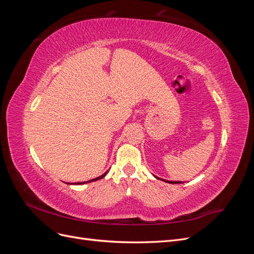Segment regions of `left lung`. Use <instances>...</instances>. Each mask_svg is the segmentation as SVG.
<instances>
[{
	"instance_id": "8db88e82",
	"label": "left lung",
	"mask_w": 254,
	"mask_h": 254,
	"mask_svg": "<svg viewBox=\"0 0 254 254\" xmlns=\"http://www.w3.org/2000/svg\"><path fill=\"white\" fill-rule=\"evenodd\" d=\"M156 178H158V177H156ZM158 179H160V178H158ZM160 180H163V179H160ZM163 181H165V182H167V183H172V184H177V183H182V182H180V181H167V180H163Z\"/></svg>"
}]
</instances>
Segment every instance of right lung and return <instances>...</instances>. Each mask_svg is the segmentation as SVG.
<instances>
[{
    "label": "right lung",
    "mask_w": 254,
    "mask_h": 254,
    "mask_svg": "<svg viewBox=\"0 0 254 254\" xmlns=\"http://www.w3.org/2000/svg\"><path fill=\"white\" fill-rule=\"evenodd\" d=\"M108 173V172H106L104 175H102V176H99V177H97V178H95V179H92V180H89V181H86V182H77L76 184H83V183H87V182H93V181H97V180H99V179H102V178H104V177L106 176V174Z\"/></svg>",
    "instance_id": "add662e5"
}]
</instances>
